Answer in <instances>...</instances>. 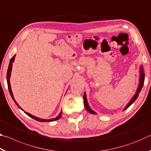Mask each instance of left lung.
<instances>
[{"mask_svg": "<svg viewBox=\"0 0 151 151\" xmlns=\"http://www.w3.org/2000/svg\"><path fill=\"white\" fill-rule=\"evenodd\" d=\"M140 83H139V88H138V90L137 92L135 95L133 96V98L132 99V100L131 101V102L128 104V105L125 107L124 109H127V108H129V106H131V104L134 103L135 101V100L138 98V96H139V94L140 93V90H141V88L143 86V83H144V78H145V75H144V72H143V70L141 67V69H140ZM83 99H84V104H85V107L86 111L88 112H90V113L92 114H95V112H94L93 111H92V110L90 109V107L88 106V103H87V101H86V94H84V96H83Z\"/></svg>", "mask_w": 151, "mask_h": 151, "instance_id": "8db88e82", "label": "left lung"}]
</instances>
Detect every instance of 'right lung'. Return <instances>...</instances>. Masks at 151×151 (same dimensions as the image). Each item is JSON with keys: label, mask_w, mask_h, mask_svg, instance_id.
<instances>
[{"label": "right lung", "mask_w": 151, "mask_h": 151, "mask_svg": "<svg viewBox=\"0 0 151 151\" xmlns=\"http://www.w3.org/2000/svg\"><path fill=\"white\" fill-rule=\"evenodd\" d=\"M14 58H15V55H14L13 57H12L11 58V60H10V63H9V68H8V70H7V75H6V80H7V84H8V88H9V93L10 94H11V96L12 98V99H13V101H14V103H16L17 105L18 106V107L19 108H20L21 110H22L21 108H20V106L19 105V104H17V103L16 102V101L14 100V96H13V94H12V91H11V85H10V76H11V70H12V63L14 62ZM23 111V110H22ZM25 113H26L28 116H29L31 117V118L34 119L35 120H36V121H39V122H51V121H56V120H58L60 118L61 115H62V111L60 112V113L58 114V115L56 117V118L55 119H48V120H47V119H40V118H38V117H36L35 116L32 115V114H30L29 113H28V112H24Z\"/></svg>", "instance_id": "1"}]
</instances>
